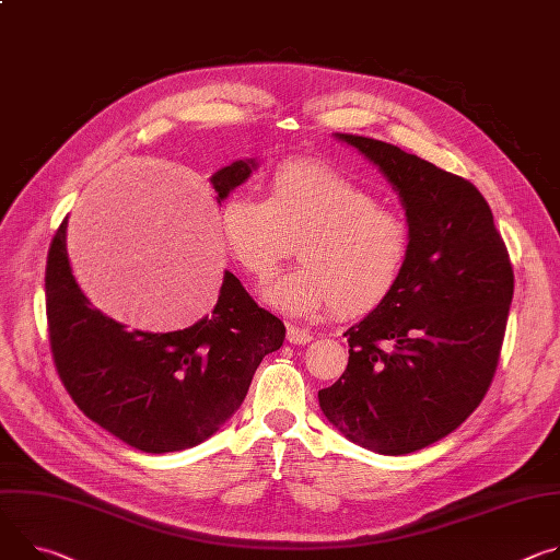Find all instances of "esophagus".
Here are the masks:
<instances>
[{
	"label": "esophagus",
	"instance_id": "34e87169",
	"mask_svg": "<svg viewBox=\"0 0 560 560\" xmlns=\"http://www.w3.org/2000/svg\"><path fill=\"white\" fill-rule=\"evenodd\" d=\"M285 337L290 343H299V346L313 341V332L308 328H299V326H288Z\"/></svg>",
	"mask_w": 560,
	"mask_h": 560
}]
</instances>
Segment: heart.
I'll use <instances>...</instances> for the list:
<instances>
[{
  "label": "heart",
  "instance_id": "obj_1",
  "mask_svg": "<svg viewBox=\"0 0 560 560\" xmlns=\"http://www.w3.org/2000/svg\"><path fill=\"white\" fill-rule=\"evenodd\" d=\"M221 228L236 264L257 279H268L299 241L301 266L261 290L270 308L292 317L332 306L339 317L373 313L395 292L411 249L401 214L315 161L279 167L268 198L232 194Z\"/></svg>",
  "mask_w": 560,
  "mask_h": 560
}]
</instances>
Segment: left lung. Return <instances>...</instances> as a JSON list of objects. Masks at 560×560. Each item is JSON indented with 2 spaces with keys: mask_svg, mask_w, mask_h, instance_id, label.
<instances>
[{
  "mask_svg": "<svg viewBox=\"0 0 560 560\" xmlns=\"http://www.w3.org/2000/svg\"><path fill=\"white\" fill-rule=\"evenodd\" d=\"M393 185L411 232L395 292L346 330L348 366L319 390L326 420L382 455L420 451L482 401L500 358L514 270L485 196L399 147L332 133Z\"/></svg>",
  "mask_w": 560,
  "mask_h": 560,
  "instance_id": "left-lung-1",
  "label": "left lung"
}]
</instances>
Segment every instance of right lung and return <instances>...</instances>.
I'll return each mask as SVG.
<instances>
[{
    "instance_id": "right-lung-1",
    "label": "right lung",
    "mask_w": 560,
    "mask_h": 560,
    "mask_svg": "<svg viewBox=\"0 0 560 560\" xmlns=\"http://www.w3.org/2000/svg\"><path fill=\"white\" fill-rule=\"evenodd\" d=\"M259 167L234 161L212 174L217 202ZM67 219L46 261V315L54 360L78 409L144 453L191 448L243 404L254 371L283 346L285 326L223 272L210 315L172 332L129 330L91 306L67 252Z\"/></svg>"
}]
</instances>
